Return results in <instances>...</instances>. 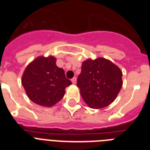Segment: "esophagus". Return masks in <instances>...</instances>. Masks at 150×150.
<instances>
[{"label": "esophagus", "instance_id": "34e87169", "mask_svg": "<svg viewBox=\"0 0 150 150\" xmlns=\"http://www.w3.org/2000/svg\"><path fill=\"white\" fill-rule=\"evenodd\" d=\"M71 82H72L73 84H75V83H76V82H77V79H76V77L73 78L72 79H71Z\"/></svg>", "mask_w": 150, "mask_h": 150}]
</instances>
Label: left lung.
<instances>
[{
    "label": "left lung",
    "instance_id": "left-lung-1",
    "mask_svg": "<svg viewBox=\"0 0 150 150\" xmlns=\"http://www.w3.org/2000/svg\"><path fill=\"white\" fill-rule=\"evenodd\" d=\"M122 84L121 69L109 60L98 57L82 62L77 86L90 108L100 109L114 102Z\"/></svg>",
    "mask_w": 150,
    "mask_h": 150
}]
</instances>
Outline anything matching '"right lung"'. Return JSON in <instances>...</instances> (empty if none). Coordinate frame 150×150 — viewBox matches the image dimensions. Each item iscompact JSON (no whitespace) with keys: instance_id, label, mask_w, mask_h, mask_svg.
<instances>
[{"instance_id":"add662e5","label":"right lung","mask_w":150,"mask_h":150,"mask_svg":"<svg viewBox=\"0 0 150 150\" xmlns=\"http://www.w3.org/2000/svg\"><path fill=\"white\" fill-rule=\"evenodd\" d=\"M22 84L29 100L43 107H50L58 103L71 82L64 71L56 65V58L38 57L25 69Z\"/></svg>"}]
</instances>
